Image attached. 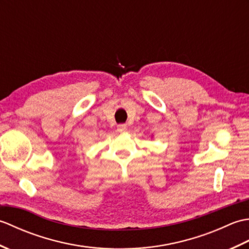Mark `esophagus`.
<instances>
[{
    "label": "esophagus",
    "mask_w": 249,
    "mask_h": 249,
    "mask_svg": "<svg viewBox=\"0 0 249 249\" xmlns=\"http://www.w3.org/2000/svg\"><path fill=\"white\" fill-rule=\"evenodd\" d=\"M126 129H127V125H126V124H120V125H118V130L119 131H125Z\"/></svg>",
    "instance_id": "1"
}]
</instances>
